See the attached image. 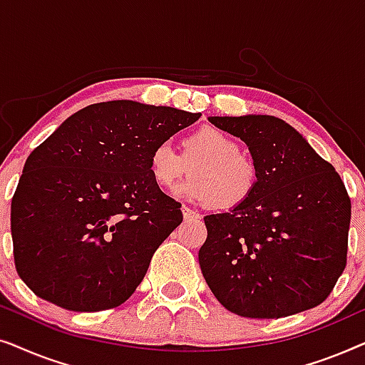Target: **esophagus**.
Returning a JSON list of instances; mask_svg holds the SVG:
<instances>
[{
    "label": "esophagus",
    "mask_w": 365,
    "mask_h": 365,
    "mask_svg": "<svg viewBox=\"0 0 365 365\" xmlns=\"http://www.w3.org/2000/svg\"><path fill=\"white\" fill-rule=\"evenodd\" d=\"M182 217L186 219V221H197L199 214L191 211V209H189V207H182Z\"/></svg>",
    "instance_id": "34e87169"
}]
</instances>
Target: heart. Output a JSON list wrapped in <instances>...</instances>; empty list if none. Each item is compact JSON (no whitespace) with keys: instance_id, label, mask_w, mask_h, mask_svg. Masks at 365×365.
<instances>
[{"instance_id":"heart-1","label":"heart","mask_w":365,"mask_h":365,"mask_svg":"<svg viewBox=\"0 0 365 365\" xmlns=\"http://www.w3.org/2000/svg\"><path fill=\"white\" fill-rule=\"evenodd\" d=\"M192 176L174 189L178 197L217 209L241 206L256 191V163L241 154L232 136L217 128L204 126L186 134L181 154L169 143H159L149 154V173L159 187H173L179 178Z\"/></svg>"}]
</instances>
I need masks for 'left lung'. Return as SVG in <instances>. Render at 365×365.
<instances>
[{"mask_svg": "<svg viewBox=\"0 0 365 365\" xmlns=\"http://www.w3.org/2000/svg\"><path fill=\"white\" fill-rule=\"evenodd\" d=\"M247 144L259 171L241 206L204 217L199 266L227 311L279 319L327 299L347 262L351 199L331 163L276 116H211Z\"/></svg>", "mask_w": 365, "mask_h": 365, "instance_id": "8db88e82", "label": "left lung"}]
</instances>
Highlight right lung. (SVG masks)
Listing matches in <instances>:
<instances>
[{
	"label": "right lung",
	"instance_id": "add662e5",
	"mask_svg": "<svg viewBox=\"0 0 365 365\" xmlns=\"http://www.w3.org/2000/svg\"><path fill=\"white\" fill-rule=\"evenodd\" d=\"M201 118L129 99L69 116L29 154L11 201L14 264L38 297L76 312L121 306L182 222L149 154Z\"/></svg>",
	"mask_w": 365,
	"mask_h": 365
}]
</instances>
